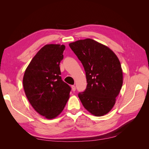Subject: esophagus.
Masks as SVG:
<instances>
[{
	"mask_svg": "<svg viewBox=\"0 0 149 149\" xmlns=\"http://www.w3.org/2000/svg\"><path fill=\"white\" fill-rule=\"evenodd\" d=\"M71 89H72V91H76V87L74 85H72L71 86Z\"/></svg>",
	"mask_w": 149,
	"mask_h": 149,
	"instance_id": "34e87169",
	"label": "esophagus"
}]
</instances>
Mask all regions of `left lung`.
<instances>
[{
    "mask_svg": "<svg viewBox=\"0 0 149 149\" xmlns=\"http://www.w3.org/2000/svg\"><path fill=\"white\" fill-rule=\"evenodd\" d=\"M69 46L81 62L87 86L78 97L84 107L96 116L107 114L116 103L123 83L118 56L104 45L90 38L78 40Z\"/></svg>",
    "mask_w": 149,
    "mask_h": 149,
    "instance_id": "8db88e82",
    "label": "left lung"
}]
</instances>
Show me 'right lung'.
<instances>
[{"label": "right lung", "mask_w": 149, "mask_h": 149, "mask_svg": "<svg viewBox=\"0 0 149 149\" xmlns=\"http://www.w3.org/2000/svg\"><path fill=\"white\" fill-rule=\"evenodd\" d=\"M63 45H46L36 54L25 71L24 91L38 113L53 119L63 110L71 87L61 79L60 61L63 59Z\"/></svg>", "instance_id": "obj_1"}]
</instances>
